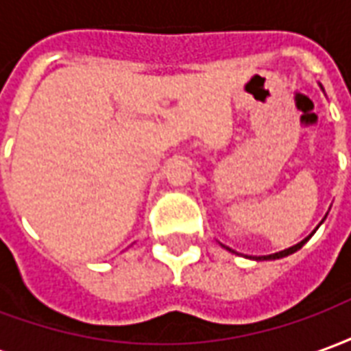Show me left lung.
I'll return each instance as SVG.
<instances>
[{
  "mask_svg": "<svg viewBox=\"0 0 351 351\" xmlns=\"http://www.w3.org/2000/svg\"><path fill=\"white\" fill-rule=\"evenodd\" d=\"M322 90H324V88H322ZM325 218H327V214H325ZM325 218H324V220H325ZM324 220L319 221V226L324 223ZM319 226H317V228H319ZM317 228H316V229H317ZM316 229H314V231H312V233H310L308 237H304V239H302L301 243H297V244H295V246H291V248H286V250L276 252V254H271V256H256V258H250V259H256V261H267V259H282V258H287V256H291V254H295V252H297V250H301L302 246H304V244L308 243L310 239H312V235L316 233ZM221 246H223V248H226V250H228V252H231V254H237L235 250H231V248H229V246H226V244H221Z\"/></svg>",
  "mask_w": 351,
  "mask_h": 351,
  "instance_id": "1",
  "label": "left lung"
}]
</instances>
